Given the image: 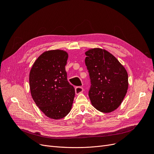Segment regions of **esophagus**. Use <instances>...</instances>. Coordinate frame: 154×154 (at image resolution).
<instances>
[{
	"label": "esophagus",
	"mask_w": 154,
	"mask_h": 154,
	"mask_svg": "<svg viewBox=\"0 0 154 154\" xmlns=\"http://www.w3.org/2000/svg\"><path fill=\"white\" fill-rule=\"evenodd\" d=\"M83 91V88L82 87H76L75 88V92L76 94H79Z\"/></svg>",
	"instance_id": "esophagus-1"
}]
</instances>
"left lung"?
<instances>
[{"label": "left lung", "mask_w": 154, "mask_h": 154, "mask_svg": "<svg viewBox=\"0 0 154 154\" xmlns=\"http://www.w3.org/2000/svg\"><path fill=\"white\" fill-rule=\"evenodd\" d=\"M85 54L91 103L101 112H111L118 108L127 94V72L117 58L105 49H91Z\"/></svg>", "instance_id": "obj_1"}]
</instances>
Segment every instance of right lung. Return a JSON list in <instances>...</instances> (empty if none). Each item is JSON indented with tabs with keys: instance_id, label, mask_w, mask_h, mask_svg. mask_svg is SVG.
I'll return each mask as SVG.
<instances>
[{
	"instance_id": "1",
	"label": "right lung",
	"mask_w": 154,
	"mask_h": 154,
	"mask_svg": "<svg viewBox=\"0 0 154 154\" xmlns=\"http://www.w3.org/2000/svg\"><path fill=\"white\" fill-rule=\"evenodd\" d=\"M68 54L63 50L45 51L36 59L29 73L31 96L48 118L62 119L71 111L75 96L67 81L65 66Z\"/></svg>"
}]
</instances>
